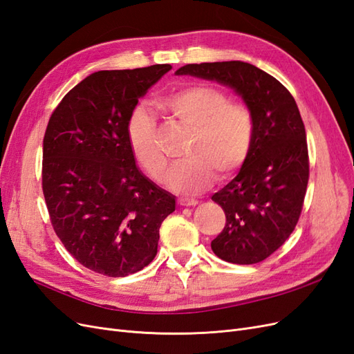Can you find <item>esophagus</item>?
Segmentation results:
<instances>
[{
	"label": "esophagus",
	"instance_id": "esophagus-1",
	"mask_svg": "<svg viewBox=\"0 0 354 354\" xmlns=\"http://www.w3.org/2000/svg\"><path fill=\"white\" fill-rule=\"evenodd\" d=\"M178 203L181 207H195V205H198V201L189 199V198H181V199H178Z\"/></svg>",
	"mask_w": 354,
	"mask_h": 354
}]
</instances>
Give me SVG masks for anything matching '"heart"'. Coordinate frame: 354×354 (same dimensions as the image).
<instances>
[{
    "label": "heart",
    "mask_w": 354,
    "mask_h": 354,
    "mask_svg": "<svg viewBox=\"0 0 354 354\" xmlns=\"http://www.w3.org/2000/svg\"><path fill=\"white\" fill-rule=\"evenodd\" d=\"M159 108L194 130L186 151L189 159L173 167L167 177L171 190L198 194L212 183L216 169L227 177L245 164L254 140V118L246 104L230 102L223 90L198 84L165 95ZM125 137L140 167L162 181L168 162L158 142L156 120L142 106L128 115Z\"/></svg>",
    "instance_id": "heart-1"
}]
</instances>
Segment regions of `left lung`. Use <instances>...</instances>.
<instances>
[{"label": "left lung", "instance_id": "1", "mask_svg": "<svg viewBox=\"0 0 354 354\" xmlns=\"http://www.w3.org/2000/svg\"><path fill=\"white\" fill-rule=\"evenodd\" d=\"M176 75L230 87L252 113L250 155L238 176L211 198L226 214L211 248L233 264L260 263L283 245L303 209L308 151L298 106L272 75L241 60L186 65Z\"/></svg>", "mask_w": 354, "mask_h": 354}]
</instances>
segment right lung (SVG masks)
<instances>
[{"instance_id":"add662e5","label":"right lung","mask_w":354,"mask_h":354,"mask_svg":"<svg viewBox=\"0 0 354 354\" xmlns=\"http://www.w3.org/2000/svg\"><path fill=\"white\" fill-rule=\"evenodd\" d=\"M171 71L153 65L88 75L62 99L42 142V192L56 234L75 260L111 277L142 270L176 196L138 167L125 122Z\"/></svg>"}]
</instances>
